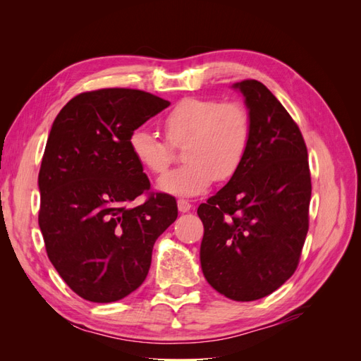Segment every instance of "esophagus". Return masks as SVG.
<instances>
[{"label":"esophagus","instance_id":"esophagus-1","mask_svg":"<svg viewBox=\"0 0 361 361\" xmlns=\"http://www.w3.org/2000/svg\"><path fill=\"white\" fill-rule=\"evenodd\" d=\"M191 203L188 202V200H183V199H179L178 200V209H179V212H182V214H185V212H188L190 209H191Z\"/></svg>","mask_w":361,"mask_h":361}]
</instances>
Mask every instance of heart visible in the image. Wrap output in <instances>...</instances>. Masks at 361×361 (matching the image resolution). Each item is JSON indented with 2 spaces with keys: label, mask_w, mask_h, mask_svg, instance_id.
<instances>
[{
  "label": "heart",
  "mask_w": 361,
  "mask_h": 361,
  "mask_svg": "<svg viewBox=\"0 0 361 361\" xmlns=\"http://www.w3.org/2000/svg\"><path fill=\"white\" fill-rule=\"evenodd\" d=\"M166 140L146 128L129 135L134 158L154 174L164 173L173 161V147H183L182 167L158 179L159 191L192 197L211 187L215 179H231L241 166L251 140V122L238 102L188 97L162 118Z\"/></svg>",
  "instance_id": "1"
}]
</instances>
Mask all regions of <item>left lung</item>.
I'll use <instances>...</instances> for the list:
<instances>
[{"label": "left lung", "instance_id": "obj_1", "mask_svg": "<svg viewBox=\"0 0 361 361\" xmlns=\"http://www.w3.org/2000/svg\"><path fill=\"white\" fill-rule=\"evenodd\" d=\"M244 96L251 140L238 171L197 214L207 283L235 301L272 293L298 267L309 231L310 170L301 130L256 80L232 85Z\"/></svg>", "mask_w": 361, "mask_h": 361}]
</instances>
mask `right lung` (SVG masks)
<instances>
[{
	"label": "right lung",
	"mask_w": 361,
	"mask_h": 361,
	"mask_svg": "<svg viewBox=\"0 0 361 361\" xmlns=\"http://www.w3.org/2000/svg\"><path fill=\"white\" fill-rule=\"evenodd\" d=\"M169 101L141 90L75 96L56 117L39 171V226L66 285L92 302L125 298L147 277L158 236L178 218L169 194H152L129 135Z\"/></svg>",
	"instance_id": "1"
}]
</instances>
